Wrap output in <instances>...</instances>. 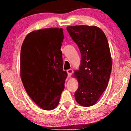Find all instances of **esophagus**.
<instances>
[{"label":"esophagus","instance_id":"obj_1","mask_svg":"<svg viewBox=\"0 0 131 131\" xmlns=\"http://www.w3.org/2000/svg\"><path fill=\"white\" fill-rule=\"evenodd\" d=\"M73 72V71L72 69H70L67 70V73H68V76H69V77H70L71 75L72 74Z\"/></svg>","mask_w":131,"mask_h":131}]
</instances>
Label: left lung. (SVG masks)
I'll return each instance as SVG.
<instances>
[{
	"label": "left lung",
	"instance_id": "8db88e82",
	"mask_svg": "<svg viewBox=\"0 0 131 131\" xmlns=\"http://www.w3.org/2000/svg\"><path fill=\"white\" fill-rule=\"evenodd\" d=\"M66 29L81 55L80 69L75 72L79 81L75 99L80 105L89 107L96 103L107 87L112 68L109 45L104 32L95 26Z\"/></svg>",
	"mask_w": 131,
	"mask_h": 131
}]
</instances>
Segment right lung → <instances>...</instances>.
Returning <instances> with one entry per match:
<instances>
[{"mask_svg":"<svg viewBox=\"0 0 131 131\" xmlns=\"http://www.w3.org/2000/svg\"><path fill=\"white\" fill-rule=\"evenodd\" d=\"M62 28L33 31L26 36L20 55L21 77L26 92L44 110L57 107L68 73L63 70Z\"/></svg>","mask_w":131,"mask_h":131,"instance_id":"right-lung-1","label":"right lung"}]
</instances>
